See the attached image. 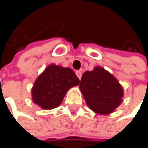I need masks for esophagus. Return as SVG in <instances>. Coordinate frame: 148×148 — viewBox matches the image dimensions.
<instances>
[{"label":"esophagus","instance_id":"34e87169","mask_svg":"<svg viewBox=\"0 0 148 148\" xmlns=\"http://www.w3.org/2000/svg\"><path fill=\"white\" fill-rule=\"evenodd\" d=\"M75 74H76V75H77V77L79 78V79H81V76H82V73H81V71L77 70V71L75 72Z\"/></svg>","mask_w":148,"mask_h":148}]
</instances>
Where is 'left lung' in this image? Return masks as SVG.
<instances>
[{
	"instance_id": "left-lung-1",
	"label": "left lung",
	"mask_w": 148,
	"mask_h": 148,
	"mask_svg": "<svg viewBox=\"0 0 148 148\" xmlns=\"http://www.w3.org/2000/svg\"><path fill=\"white\" fill-rule=\"evenodd\" d=\"M79 89L86 104L98 114H110L123 102L122 86L102 67H96L92 71H86L80 79Z\"/></svg>"
}]
</instances>
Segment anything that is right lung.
<instances>
[{"label":"right lung","instance_id":"right-lung-1","mask_svg":"<svg viewBox=\"0 0 148 148\" xmlns=\"http://www.w3.org/2000/svg\"><path fill=\"white\" fill-rule=\"evenodd\" d=\"M79 84V79L71 69L50 64L34 82L32 101L45 110L56 108L69 89Z\"/></svg>","mask_w":148,"mask_h":148}]
</instances>
